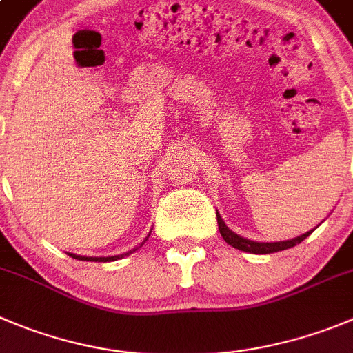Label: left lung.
Instances as JSON below:
<instances>
[{
    "mask_svg": "<svg viewBox=\"0 0 353 353\" xmlns=\"http://www.w3.org/2000/svg\"><path fill=\"white\" fill-rule=\"evenodd\" d=\"M216 216H217V226H219V233H221V236L225 239V242H228L230 245H233L235 249H240V251H243V252H252V254H270V252L285 251V249H291V247L301 243L306 236L314 232V230H312V232H306V233H303V235L296 236V239L284 240V242H254V240L243 239V236L236 235L235 232H232V230L225 225V221H223L219 214H216Z\"/></svg>",
    "mask_w": 353,
    "mask_h": 353,
    "instance_id": "obj_1",
    "label": "left lung"
}]
</instances>
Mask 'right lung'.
<instances>
[{
	"label": "right lung",
	"mask_w": 353,
	"mask_h": 353,
	"mask_svg": "<svg viewBox=\"0 0 353 353\" xmlns=\"http://www.w3.org/2000/svg\"><path fill=\"white\" fill-rule=\"evenodd\" d=\"M146 240H148V236H146ZM146 240H144V242H146ZM141 245H143V243H141ZM134 251H136V249H134ZM134 251H130V252H134ZM130 252H127V254H120V256H110V258H87V256H77V254H69L71 256V258H74V259H80V261H117V259H120V258H123V256H128L130 254Z\"/></svg>",
	"instance_id": "1"
}]
</instances>
